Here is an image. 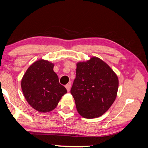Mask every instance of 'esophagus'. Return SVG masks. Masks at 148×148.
<instances>
[{"label": "esophagus", "instance_id": "34e87169", "mask_svg": "<svg viewBox=\"0 0 148 148\" xmlns=\"http://www.w3.org/2000/svg\"><path fill=\"white\" fill-rule=\"evenodd\" d=\"M65 87H66V88L67 91H70V88H71V84H70V83L67 84L65 86Z\"/></svg>", "mask_w": 148, "mask_h": 148}]
</instances>
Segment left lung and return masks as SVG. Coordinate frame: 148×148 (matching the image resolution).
Listing matches in <instances>:
<instances>
[{
	"label": "left lung",
	"instance_id": "1",
	"mask_svg": "<svg viewBox=\"0 0 148 148\" xmlns=\"http://www.w3.org/2000/svg\"><path fill=\"white\" fill-rule=\"evenodd\" d=\"M119 79L109 65L99 58L78 62L70 93L77 111L86 119L103 114L116 99Z\"/></svg>",
	"mask_w": 148,
	"mask_h": 148
}]
</instances>
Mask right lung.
<instances>
[{
  "label": "right lung",
  "instance_id": "add662e5",
  "mask_svg": "<svg viewBox=\"0 0 148 148\" xmlns=\"http://www.w3.org/2000/svg\"><path fill=\"white\" fill-rule=\"evenodd\" d=\"M54 64L39 60L28 68L21 86L23 95L31 106L39 112H49L57 106L67 90L53 71Z\"/></svg>",
  "mask_w": 148,
  "mask_h": 148
}]
</instances>
